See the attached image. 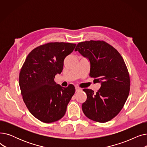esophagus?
Returning <instances> with one entry per match:
<instances>
[{
  "instance_id": "34e87169",
  "label": "esophagus",
  "mask_w": 147,
  "mask_h": 147,
  "mask_svg": "<svg viewBox=\"0 0 147 147\" xmlns=\"http://www.w3.org/2000/svg\"><path fill=\"white\" fill-rule=\"evenodd\" d=\"M81 90H82V89H81V88H79V87H78V86L76 87V92H80V91H81Z\"/></svg>"
}]
</instances>
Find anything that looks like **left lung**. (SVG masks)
I'll use <instances>...</instances> for the list:
<instances>
[{"instance_id": "left-lung-1", "label": "left lung", "mask_w": 147, "mask_h": 147, "mask_svg": "<svg viewBox=\"0 0 147 147\" xmlns=\"http://www.w3.org/2000/svg\"><path fill=\"white\" fill-rule=\"evenodd\" d=\"M75 51L89 60V76L101 86L96 93L83 89L87 99L82 106L83 112L90 120L109 121L119 113L129 96L130 78L125 61L116 49L104 41L80 42Z\"/></svg>"}]
</instances>
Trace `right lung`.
<instances>
[{
	"label": "right lung",
	"instance_id": "right-lung-1",
	"mask_svg": "<svg viewBox=\"0 0 147 147\" xmlns=\"http://www.w3.org/2000/svg\"><path fill=\"white\" fill-rule=\"evenodd\" d=\"M76 45L51 42L40 45L31 51L23 64L19 76L22 99L33 116L49 123L61 119L75 93L69 84L63 88L54 81L63 69L64 60Z\"/></svg>",
	"mask_w": 147,
	"mask_h": 147
}]
</instances>
